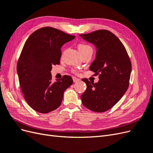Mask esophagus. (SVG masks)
Returning a JSON list of instances; mask_svg holds the SVG:
<instances>
[{"instance_id":"esophagus-1","label":"esophagus","mask_w":153,"mask_h":153,"mask_svg":"<svg viewBox=\"0 0 153 153\" xmlns=\"http://www.w3.org/2000/svg\"><path fill=\"white\" fill-rule=\"evenodd\" d=\"M73 80L74 82H76L80 81V79L78 78H76V77H73Z\"/></svg>"}]
</instances>
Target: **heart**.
I'll list each match as a JSON object with an SVG mask.
<instances>
[{"instance_id": "1", "label": "heart", "mask_w": 153, "mask_h": 153, "mask_svg": "<svg viewBox=\"0 0 153 153\" xmlns=\"http://www.w3.org/2000/svg\"><path fill=\"white\" fill-rule=\"evenodd\" d=\"M78 50H79L80 53L84 52H85V51H86L87 50L92 49L90 46L87 45H85V44H80V45H78Z\"/></svg>"}]
</instances>
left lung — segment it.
Listing matches in <instances>:
<instances>
[{"label": "left lung", "instance_id": "8db88e82", "mask_svg": "<svg viewBox=\"0 0 153 153\" xmlns=\"http://www.w3.org/2000/svg\"><path fill=\"white\" fill-rule=\"evenodd\" d=\"M82 39L93 44L96 57L89 67L99 81L91 82L83 78L87 89L80 98L88 109L104 112L116 104L126 92L131 72V64L121 41L107 30L79 34Z\"/></svg>", "mask_w": 153, "mask_h": 153}]
</instances>
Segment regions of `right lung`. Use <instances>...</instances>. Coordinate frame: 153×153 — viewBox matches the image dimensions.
Instances as JSON below:
<instances>
[{
    "mask_svg": "<svg viewBox=\"0 0 153 153\" xmlns=\"http://www.w3.org/2000/svg\"><path fill=\"white\" fill-rule=\"evenodd\" d=\"M69 35L47 27L34 32L27 39L17 64L21 90L30 107L46 114L61 105L64 92L73 84L71 76L52 81V66L60 64L61 48L73 40Z\"/></svg>",
    "mask_w": 153,
    "mask_h": 153,
    "instance_id": "add662e5",
    "label": "right lung"
}]
</instances>
